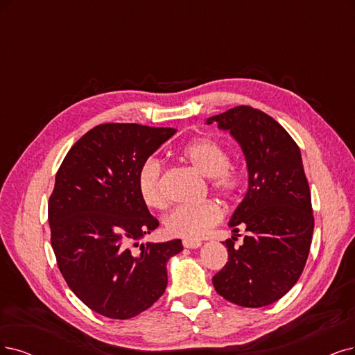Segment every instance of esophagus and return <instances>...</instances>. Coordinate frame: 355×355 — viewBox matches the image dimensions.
<instances>
[{"instance_id":"34e87169","label":"esophagus","mask_w":355,"mask_h":355,"mask_svg":"<svg viewBox=\"0 0 355 355\" xmlns=\"http://www.w3.org/2000/svg\"><path fill=\"white\" fill-rule=\"evenodd\" d=\"M182 245L186 248H199L202 245L200 240H184L182 241Z\"/></svg>"}]
</instances>
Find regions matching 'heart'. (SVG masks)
Listing matches in <instances>:
<instances>
[{
    "instance_id": "obj_1",
    "label": "heart",
    "mask_w": 355,
    "mask_h": 355,
    "mask_svg": "<svg viewBox=\"0 0 355 355\" xmlns=\"http://www.w3.org/2000/svg\"><path fill=\"white\" fill-rule=\"evenodd\" d=\"M180 155L199 173L211 178L212 189L222 198L232 200L243 191V173L230 165V152L218 140L211 137L196 139L187 143L180 150ZM162 173L164 166L161 161L149 157L141 165L137 175L141 199L153 209H162L166 203L162 190ZM222 218H224L222 207L214 200H206L177 206L165 216L164 224L165 230L174 237L196 240L219 224Z\"/></svg>"
}]
</instances>
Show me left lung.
<instances>
[{"label":"left lung","mask_w":355,"mask_h":355,"mask_svg":"<svg viewBox=\"0 0 355 355\" xmlns=\"http://www.w3.org/2000/svg\"><path fill=\"white\" fill-rule=\"evenodd\" d=\"M240 143L248 169V190L230 220L248 235L224 244L228 261L212 278L219 295L241 307H263L284 297L303 273L314 218L300 148L263 111L240 105L211 116Z\"/></svg>","instance_id":"obj_1"}]
</instances>
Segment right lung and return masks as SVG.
Returning <instances> with one entry per match:
<instances>
[{
  "label": "right lung",
  "mask_w": 355,
  "mask_h": 355,
  "mask_svg": "<svg viewBox=\"0 0 355 355\" xmlns=\"http://www.w3.org/2000/svg\"><path fill=\"white\" fill-rule=\"evenodd\" d=\"M175 128L108 123L65 155L48 202L51 245L70 290L94 311L130 319L148 310L168 284L166 261L181 240L139 241L157 228L139 193L144 161Z\"/></svg>",
  "instance_id": "right-lung-1"
}]
</instances>
